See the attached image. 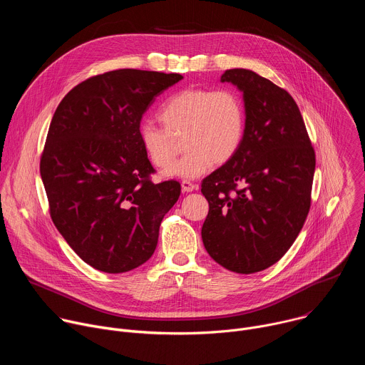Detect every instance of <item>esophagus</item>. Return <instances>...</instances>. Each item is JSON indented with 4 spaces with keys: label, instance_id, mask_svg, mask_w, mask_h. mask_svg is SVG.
Masks as SVG:
<instances>
[{
    "label": "esophagus",
    "instance_id": "1",
    "mask_svg": "<svg viewBox=\"0 0 365 365\" xmlns=\"http://www.w3.org/2000/svg\"><path fill=\"white\" fill-rule=\"evenodd\" d=\"M180 185H182V190H183V192H192V190L196 189V185L192 183L190 180H182Z\"/></svg>",
    "mask_w": 365,
    "mask_h": 365
}]
</instances>
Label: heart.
Segmentation results:
<instances>
[{
  "mask_svg": "<svg viewBox=\"0 0 365 365\" xmlns=\"http://www.w3.org/2000/svg\"><path fill=\"white\" fill-rule=\"evenodd\" d=\"M165 128L150 121L138 127V137L150 162L168 168L179 151L175 138L183 135L186 153L165 176L196 179L214 165L230 162L242 145L247 117L238 93L228 89L187 88L172 95L159 113Z\"/></svg>",
  "mask_w": 365,
  "mask_h": 365,
  "instance_id": "obj_1",
  "label": "heart"
}]
</instances>
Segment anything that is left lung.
<instances>
[{
    "mask_svg": "<svg viewBox=\"0 0 365 365\" xmlns=\"http://www.w3.org/2000/svg\"><path fill=\"white\" fill-rule=\"evenodd\" d=\"M221 82L242 93L247 127L241 148L202 182L210 212L203 245L230 272L269 269L297 238L310 207L315 151L294 99L248 69Z\"/></svg>",
    "mask_w": 365,
    "mask_h": 365,
    "instance_id": "1",
    "label": "left lung"
}]
</instances>
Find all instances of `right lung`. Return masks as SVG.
<instances>
[{
  "label": "right lung",
  "instance_id": "obj_1",
  "mask_svg": "<svg viewBox=\"0 0 365 365\" xmlns=\"http://www.w3.org/2000/svg\"><path fill=\"white\" fill-rule=\"evenodd\" d=\"M183 76L118 69L76 85L51 118L40 160L50 217L93 269L125 273L153 255L180 183H153L143 114Z\"/></svg>",
  "mask_w": 365,
  "mask_h": 365
}]
</instances>
